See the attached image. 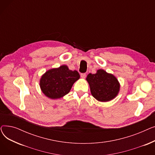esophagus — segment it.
Wrapping results in <instances>:
<instances>
[{
  "label": "esophagus",
  "mask_w": 155,
  "mask_h": 155,
  "mask_svg": "<svg viewBox=\"0 0 155 155\" xmlns=\"http://www.w3.org/2000/svg\"><path fill=\"white\" fill-rule=\"evenodd\" d=\"M80 76H81V77H82V78H85L86 77V73H81Z\"/></svg>",
  "instance_id": "esophagus-1"
}]
</instances>
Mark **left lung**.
<instances>
[{
    "label": "left lung",
    "mask_w": 155,
    "mask_h": 155,
    "mask_svg": "<svg viewBox=\"0 0 155 155\" xmlns=\"http://www.w3.org/2000/svg\"><path fill=\"white\" fill-rule=\"evenodd\" d=\"M87 80L93 97L101 102L109 101L117 96L120 88L117 79L104 70H97L95 74L89 73Z\"/></svg>",
    "instance_id": "8db88e82"
}]
</instances>
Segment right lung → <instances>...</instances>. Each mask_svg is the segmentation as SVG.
I'll use <instances>...</instances> for the list:
<instances>
[{
    "instance_id": "obj_1",
    "label": "right lung",
    "mask_w": 155,
    "mask_h": 155,
    "mask_svg": "<svg viewBox=\"0 0 155 155\" xmlns=\"http://www.w3.org/2000/svg\"><path fill=\"white\" fill-rule=\"evenodd\" d=\"M80 75L77 71L68 69L66 65L47 71L40 80V87L43 94L51 99H60L71 90Z\"/></svg>"
}]
</instances>
